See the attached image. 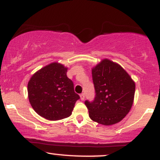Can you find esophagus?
<instances>
[{"label":"esophagus","mask_w":160,"mask_h":160,"mask_svg":"<svg viewBox=\"0 0 160 160\" xmlns=\"http://www.w3.org/2000/svg\"><path fill=\"white\" fill-rule=\"evenodd\" d=\"M80 99H81V100H82V101H83V100H84V99H85V95H84V94H83V93H82V94H81V95H80Z\"/></svg>","instance_id":"34e87169"}]
</instances>
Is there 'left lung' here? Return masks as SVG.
<instances>
[{
    "mask_svg": "<svg viewBox=\"0 0 160 160\" xmlns=\"http://www.w3.org/2000/svg\"><path fill=\"white\" fill-rule=\"evenodd\" d=\"M95 89L92 102L86 101L92 120L104 126L118 123L132 107L135 82L122 66L104 58L92 68Z\"/></svg>",
    "mask_w": 160,
    "mask_h": 160,
    "instance_id": "8db88e82",
    "label": "left lung"
}]
</instances>
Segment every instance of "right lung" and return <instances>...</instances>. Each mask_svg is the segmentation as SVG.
<instances>
[{"instance_id": "obj_1", "label": "right lung", "mask_w": 160, "mask_h": 160, "mask_svg": "<svg viewBox=\"0 0 160 160\" xmlns=\"http://www.w3.org/2000/svg\"><path fill=\"white\" fill-rule=\"evenodd\" d=\"M68 68L52 62L36 71L28 83L29 102L34 111L49 120L70 117L80 96L67 77Z\"/></svg>"}]
</instances>
